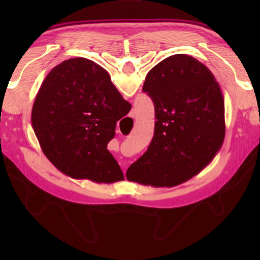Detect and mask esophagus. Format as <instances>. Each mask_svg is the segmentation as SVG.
<instances>
[{
  "instance_id": "esophagus-1",
  "label": "esophagus",
  "mask_w": 260,
  "mask_h": 260,
  "mask_svg": "<svg viewBox=\"0 0 260 260\" xmlns=\"http://www.w3.org/2000/svg\"><path fill=\"white\" fill-rule=\"evenodd\" d=\"M124 173H126V171H125V170H124Z\"/></svg>"
}]
</instances>
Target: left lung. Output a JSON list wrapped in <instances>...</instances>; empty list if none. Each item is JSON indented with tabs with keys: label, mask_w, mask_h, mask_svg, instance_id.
<instances>
[{
	"label": "left lung",
	"mask_w": 260,
	"mask_h": 260,
	"mask_svg": "<svg viewBox=\"0 0 260 260\" xmlns=\"http://www.w3.org/2000/svg\"><path fill=\"white\" fill-rule=\"evenodd\" d=\"M142 90L155 105V133L126 178L144 186H178L208 166L222 146L221 88L204 64L178 54L149 71Z\"/></svg>",
	"instance_id": "1"
}]
</instances>
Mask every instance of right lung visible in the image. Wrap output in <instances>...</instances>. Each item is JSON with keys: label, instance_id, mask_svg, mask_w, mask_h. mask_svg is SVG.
Masks as SVG:
<instances>
[{"label": "right lung", "instance_id": "right-lung-1", "mask_svg": "<svg viewBox=\"0 0 260 260\" xmlns=\"http://www.w3.org/2000/svg\"><path fill=\"white\" fill-rule=\"evenodd\" d=\"M131 108L103 68L77 57L48 73L30 120L43 153L60 172L112 183L124 174L107 146Z\"/></svg>", "mask_w": 260, "mask_h": 260}]
</instances>
